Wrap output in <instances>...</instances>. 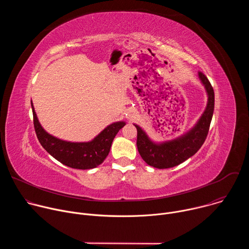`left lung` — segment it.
Masks as SVG:
<instances>
[{"instance_id":"obj_1","label":"left lung","mask_w":249,"mask_h":249,"mask_svg":"<svg viewBox=\"0 0 249 249\" xmlns=\"http://www.w3.org/2000/svg\"><path fill=\"white\" fill-rule=\"evenodd\" d=\"M208 95L207 107L195 126L181 137L164 143H155L140 126L137 128V148L139 154L149 165L163 169L178 165L194 156L207 138L215 107V93L208 78L198 73Z\"/></svg>"}]
</instances>
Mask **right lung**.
Segmentation results:
<instances>
[{
  "label": "right lung",
  "instance_id": "1",
  "mask_svg": "<svg viewBox=\"0 0 249 249\" xmlns=\"http://www.w3.org/2000/svg\"><path fill=\"white\" fill-rule=\"evenodd\" d=\"M35 133L41 146L61 163L76 169H90L98 166L108 156L116 134L125 122H115L101 131L92 141L72 143L48 134L40 125L31 101Z\"/></svg>",
  "mask_w": 249,
  "mask_h": 249
}]
</instances>
